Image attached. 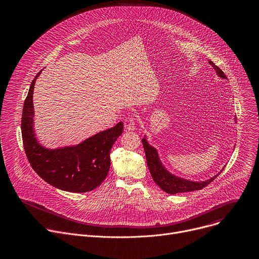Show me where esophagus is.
I'll return each instance as SVG.
<instances>
[{"mask_svg":"<svg viewBox=\"0 0 259 259\" xmlns=\"http://www.w3.org/2000/svg\"><path fill=\"white\" fill-rule=\"evenodd\" d=\"M124 127L126 130H135L136 128V121H135V118L134 117H128L125 119L124 121Z\"/></svg>","mask_w":259,"mask_h":259,"instance_id":"1","label":"esophagus"}]
</instances>
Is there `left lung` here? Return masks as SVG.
Here are the masks:
<instances>
[{
    "label": "left lung",
    "instance_id": "left-lung-1",
    "mask_svg": "<svg viewBox=\"0 0 259 259\" xmlns=\"http://www.w3.org/2000/svg\"><path fill=\"white\" fill-rule=\"evenodd\" d=\"M209 63L214 67L216 70L217 75L220 78L227 79L226 73L221 70L217 65H215L212 61H209ZM143 144V149L145 152L146 157V163L149 170L151 172V175L154 179V181L158 184V186L167 194H179V193H187V192H194L199 191L207 187L210 182H212L218 175L214 176L213 178L202 181V182H196V181H190L183 178L176 177L175 175H172L169 173L162 165L161 161L158 157V152L152 145L146 142L145 138H142L141 140Z\"/></svg>",
    "mask_w": 259,
    "mask_h": 259
}]
</instances>
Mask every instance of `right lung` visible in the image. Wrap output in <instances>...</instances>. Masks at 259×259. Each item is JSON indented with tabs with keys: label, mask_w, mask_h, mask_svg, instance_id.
<instances>
[{
	"label": "right lung",
	"mask_w": 259,
	"mask_h": 259,
	"mask_svg": "<svg viewBox=\"0 0 259 259\" xmlns=\"http://www.w3.org/2000/svg\"><path fill=\"white\" fill-rule=\"evenodd\" d=\"M40 73L30 84L22 110L21 133L27 160L35 173L54 188L71 193L90 192L99 186L109 171V153L123 132V123L119 122L76 146L45 149L36 141L32 128V92Z\"/></svg>",
	"instance_id": "add662e5"
}]
</instances>
